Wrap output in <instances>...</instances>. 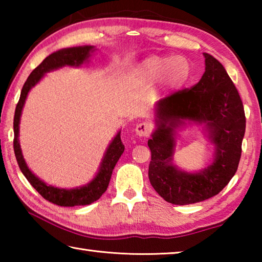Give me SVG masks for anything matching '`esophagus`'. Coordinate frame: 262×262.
I'll list each match as a JSON object with an SVG mask.
<instances>
[{
	"instance_id": "obj_1",
	"label": "esophagus",
	"mask_w": 262,
	"mask_h": 262,
	"mask_svg": "<svg viewBox=\"0 0 262 262\" xmlns=\"http://www.w3.org/2000/svg\"><path fill=\"white\" fill-rule=\"evenodd\" d=\"M152 130V126L149 122H142L136 126V134L141 137H147Z\"/></svg>"
}]
</instances>
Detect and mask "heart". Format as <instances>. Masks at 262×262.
<instances>
[{
	"instance_id": "obj_1",
	"label": "heart",
	"mask_w": 262,
	"mask_h": 262,
	"mask_svg": "<svg viewBox=\"0 0 262 262\" xmlns=\"http://www.w3.org/2000/svg\"><path fill=\"white\" fill-rule=\"evenodd\" d=\"M188 62L181 56H151L137 66L136 74L142 81L155 83L164 79L168 86L176 88L188 77Z\"/></svg>"
}]
</instances>
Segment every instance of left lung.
I'll return each mask as SVG.
<instances>
[{"label": "left lung", "instance_id": "left-lung-1", "mask_svg": "<svg viewBox=\"0 0 262 262\" xmlns=\"http://www.w3.org/2000/svg\"><path fill=\"white\" fill-rule=\"evenodd\" d=\"M205 74L190 89L157 101L156 130L148 141L151 151L149 180L155 190L172 205H192L215 196L236 173L242 155L246 119L236 86L219 60L203 53ZM185 121L205 123L215 145L214 162L190 174L171 165L175 129Z\"/></svg>", "mask_w": 262, "mask_h": 262}]
</instances>
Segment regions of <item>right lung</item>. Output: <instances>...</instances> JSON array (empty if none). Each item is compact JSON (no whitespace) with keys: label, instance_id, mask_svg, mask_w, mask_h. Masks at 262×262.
Instances as JSON below:
<instances>
[{"label":"right lung","instance_id":"right-lung-1","mask_svg":"<svg viewBox=\"0 0 262 262\" xmlns=\"http://www.w3.org/2000/svg\"><path fill=\"white\" fill-rule=\"evenodd\" d=\"M95 51L94 46H78V47H69L63 48V50L56 51L48 55L40 64L35 68L30 76L24 83L23 89H21L20 97L18 104L16 106L15 117H14V150L15 156L18 163L21 173L25 176V178L29 180V183L33 186L34 189L41 195L43 199L50 201L54 205L61 207H75V206H86L90 203L95 202L105 193L107 189L111 177H112L113 168L115 164L121 157V155L125 150V145L122 144L120 132L115 135L114 139L111 142L107 150L104 155L103 161L100 163V167L97 176L92 179L90 183L85 186L72 189L57 188L54 186L47 185L42 180L38 178L37 176L32 173L26 165L24 161L23 154H21L18 134H19V121L21 110L24 107L26 97L35 84H37L42 78L43 75L52 70L59 69L64 66H73V67H79L84 62H86L90 57L91 53Z\"/></svg>","mask_w":262,"mask_h":262}]
</instances>
